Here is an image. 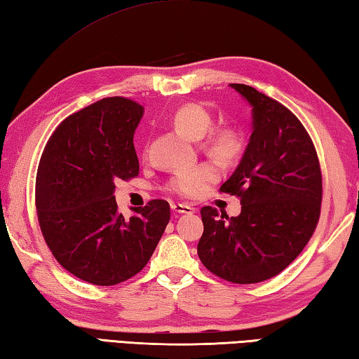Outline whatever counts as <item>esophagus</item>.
<instances>
[{"instance_id":"34e87169","label":"esophagus","mask_w":359,"mask_h":359,"mask_svg":"<svg viewBox=\"0 0 359 359\" xmlns=\"http://www.w3.org/2000/svg\"><path fill=\"white\" fill-rule=\"evenodd\" d=\"M171 208L174 213H182V215H191L194 213V208L187 205V204H171Z\"/></svg>"}]
</instances>
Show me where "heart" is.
<instances>
[{
    "label": "heart",
    "mask_w": 359,
    "mask_h": 359,
    "mask_svg": "<svg viewBox=\"0 0 359 359\" xmlns=\"http://www.w3.org/2000/svg\"><path fill=\"white\" fill-rule=\"evenodd\" d=\"M212 123V114L196 103L180 107L171 116V126L191 141H201L207 133L210 132ZM201 149L219 165L229 166L242 157L243 136L237 128L221 127L209 133L201 142ZM217 179V168L212 163H201L194 168L175 172L169 180L168 188L169 191L179 194L182 198H193L205 185L212 184Z\"/></svg>",
    "instance_id": "b5f03b06"
}]
</instances>
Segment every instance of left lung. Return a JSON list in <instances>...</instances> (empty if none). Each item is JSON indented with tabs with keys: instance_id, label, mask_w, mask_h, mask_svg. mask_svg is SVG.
Listing matches in <instances>:
<instances>
[{
	"instance_id": "1",
	"label": "left lung",
	"mask_w": 359,
	"mask_h": 359,
	"mask_svg": "<svg viewBox=\"0 0 359 359\" xmlns=\"http://www.w3.org/2000/svg\"><path fill=\"white\" fill-rule=\"evenodd\" d=\"M251 107V136L238 166L219 190L242 202L237 217L201 210L198 256L205 269L236 284L281 273L317 226L322 172L316 147L297 116L246 84H229Z\"/></svg>"
}]
</instances>
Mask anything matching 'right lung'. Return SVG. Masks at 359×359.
<instances>
[{"instance_id":"obj_1","label":"right lung","mask_w":359,"mask_h":359,"mask_svg":"<svg viewBox=\"0 0 359 359\" xmlns=\"http://www.w3.org/2000/svg\"><path fill=\"white\" fill-rule=\"evenodd\" d=\"M144 108L107 97L64 119L43 149L36 179L39 224L55 259L94 285L144 269L171 218L163 199L117 212L116 180L136 177L133 136Z\"/></svg>"}]
</instances>
